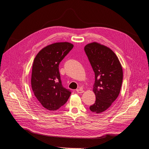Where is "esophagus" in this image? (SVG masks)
Here are the masks:
<instances>
[{"label": "esophagus", "mask_w": 149, "mask_h": 149, "mask_svg": "<svg viewBox=\"0 0 149 149\" xmlns=\"http://www.w3.org/2000/svg\"><path fill=\"white\" fill-rule=\"evenodd\" d=\"M76 91H77V92L78 93H83V92H84V91L82 89H81V88L77 89Z\"/></svg>", "instance_id": "34e87169"}]
</instances>
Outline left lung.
I'll return each instance as SVG.
<instances>
[{"label": "left lung", "instance_id": "1", "mask_svg": "<svg viewBox=\"0 0 149 149\" xmlns=\"http://www.w3.org/2000/svg\"><path fill=\"white\" fill-rule=\"evenodd\" d=\"M84 50L95 78L93 91L96 101L89 109L95 113H101L111 106L120 93L122 67L116 55L107 46L93 42L86 45Z\"/></svg>", "mask_w": 149, "mask_h": 149}]
</instances>
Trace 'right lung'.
<instances>
[{"instance_id": "add662e5", "label": "right lung", "mask_w": 149, "mask_h": 149, "mask_svg": "<svg viewBox=\"0 0 149 149\" xmlns=\"http://www.w3.org/2000/svg\"><path fill=\"white\" fill-rule=\"evenodd\" d=\"M74 45L68 42H56L43 48L36 56L31 84L40 104L48 111H56L68 101L71 93L61 81L59 64Z\"/></svg>"}]
</instances>
